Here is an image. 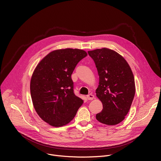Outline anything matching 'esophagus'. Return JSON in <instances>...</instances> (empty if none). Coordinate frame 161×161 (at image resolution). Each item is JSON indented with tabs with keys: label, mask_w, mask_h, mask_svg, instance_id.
<instances>
[{
	"label": "esophagus",
	"mask_w": 161,
	"mask_h": 161,
	"mask_svg": "<svg viewBox=\"0 0 161 161\" xmlns=\"http://www.w3.org/2000/svg\"><path fill=\"white\" fill-rule=\"evenodd\" d=\"M87 98L88 100H92L94 98V95H92V94H89V95H87Z\"/></svg>",
	"instance_id": "obj_1"
}]
</instances>
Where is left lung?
Listing matches in <instances>:
<instances>
[{
  "label": "left lung",
  "mask_w": 161,
  "mask_h": 161,
  "mask_svg": "<svg viewBox=\"0 0 161 161\" xmlns=\"http://www.w3.org/2000/svg\"><path fill=\"white\" fill-rule=\"evenodd\" d=\"M99 75L96 95L103 109L96 119L108 125L123 121L128 114L135 95L134 78L125 58L115 51L104 47L88 51Z\"/></svg>",
  "instance_id": "1"
}]
</instances>
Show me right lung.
Returning a JSON list of instances; mask_svg holds the SVG:
<instances>
[{"mask_svg": "<svg viewBox=\"0 0 161 161\" xmlns=\"http://www.w3.org/2000/svg\"><path fill=\"white\" fill-rule=\"evenodd\" d=\"M87 55L83 49H56L36 66L30 83L33 106L44 121L55 127L69 124L83 100L73 91L71 75L75 66Z\"/></svg>", "mask_w": 161, "mask_h": 161, "instance_id": "add662e5", "label": "right lung"}]
</instances>
